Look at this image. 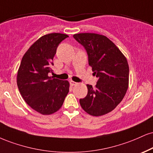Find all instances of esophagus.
<instances>
[{
    "label": "esophagus",
    "mask_w": 153,
    "mask_h": 153,
    "mask_svg": "<svg viewBox=\"0 0 153 153\" xmlns=\"http://www.w3.org/2000/svg\"><path fill=\"white\" fill-rule=\"evenodd\" d=\"M70 84H71V86H75V85H76L78 84V83H77L76 82L72 81V80H71V81H70Z\"/></svg>",
    "instance_id": "34e87169"
}]
</instances>
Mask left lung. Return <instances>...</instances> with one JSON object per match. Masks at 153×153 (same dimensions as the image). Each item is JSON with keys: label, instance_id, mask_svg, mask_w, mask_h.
Here are the masks:
<instances>
[{"label": "left lung", "instance_id": "obj_1", "mask_svg": "<svg viewBox=\"0 0 153 153\" xmlns=\"http://www.w3.org/2000/svg\"><path fill=\"white\" fill-rule=\"evenodd\" d=\"M85 49L88 63L98 78L95 87L87 85L88 94L80 99L86 113L100 116L115 109L126 95L129 81L127 59L106 36L96 33L73 35Z\"/></svg>", "mask_w": 153, "mask_h": 153}]
</instances>
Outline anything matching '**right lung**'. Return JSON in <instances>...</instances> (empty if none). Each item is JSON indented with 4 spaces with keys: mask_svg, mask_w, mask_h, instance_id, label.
<instances>
[{
    "mask_svg": "<svg viewBox=\"0 0 153 153\" xmlns=\"http://www.w3.org/2000/svg\"><path fill=\"white\" fill-rule=\"evenodd\" d=\"M68 37L56 33L42 36L25 53L18 69L17 85L22 97L43 115L58 111L69 92L68 81L48 76L57 48Z\"/></svg>",
    "mask_w": 153,
    "mask_h": 153,
    "instance_id": "1",
    "label": "right lung"
}]
</instances>
